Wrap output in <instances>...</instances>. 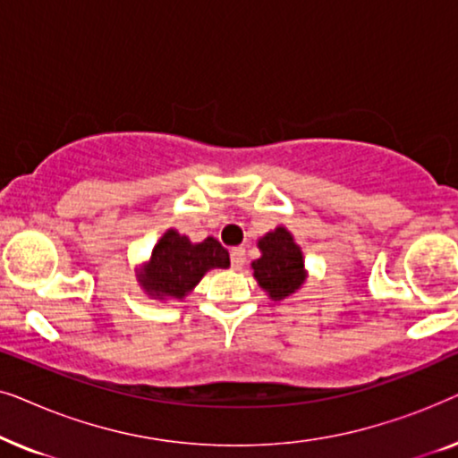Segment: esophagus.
Returning <instances> with one entry per match:
<instances>
[{"label":"esophagus","mask_w":458,"mask_h":458,"mask_svg":"<svg viewBox=\"0 0 458 458\" xmlns=\"http://www.w3.org/2000/svg\"><path fill=\"white\" fill-rule=\"evenodd\" d=\"M243 262H246V250L243 248L231 250V267H233V271H242Z\"/></svg>","instance_id":"34e87169"}]
</instances>
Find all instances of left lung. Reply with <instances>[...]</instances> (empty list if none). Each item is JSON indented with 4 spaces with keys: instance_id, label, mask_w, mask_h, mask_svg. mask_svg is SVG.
<instances>
[{
    "instance_id": "obj_1",
    "label": "left lung",
    "mask_w": 458,
    "mask_h": 458,
    "mask_svg": "<svg viewBox=\"0 0 458 458\" xmlns=\"http://www.w3.org/2000/svg\"><path fill=\"white\" fill-rule=\"evenodd\" d=\"M260 259L252 260V275L273 302L292 298L302 290L309 277L302 248L293 240L292 231L279 225L259 240Z\"/></svg>"
}]
</instances>
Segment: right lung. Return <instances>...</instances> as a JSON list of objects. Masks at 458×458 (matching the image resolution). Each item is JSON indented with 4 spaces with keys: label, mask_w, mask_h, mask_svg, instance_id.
Masks as SVG:
<instances>
[{
    "label": "right lung",
    "mask_w": 458,
    "mask_h": 458,
    "mask_svg": "<svg viewBox=\"0 0 458 458\" xmlns=\"http://www.w3.org/2000/svg\"><path fill=\"white\" fill-rule=\"evenodd\" d=\"M229 252L215 237L193 243L177 229H166L152 256L137 268V284L152 300H183L212 268H229Z\"/></svg>",
    "instance_id": "obj_1"
}]
</instances>
